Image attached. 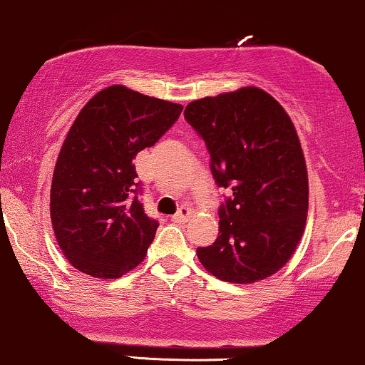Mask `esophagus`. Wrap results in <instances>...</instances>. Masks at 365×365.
<instances>
[{"mask_svg": "<svg viewBox=\"0 0 365 365\" xmlns=\"http://www.w3.org/2000/svg\"><path fill=\"white\" fill-rule=\"evenodd\" d=\"M190 217H191V210L187 207H181V208H179V212L175 213V215H173L170 220L181 224V222H187V218H190Z\"/></svg>", "mask_w": 365, "mask_h": 365, "instance_id": "obj_1", "label": "esophagus"}]
</instances>
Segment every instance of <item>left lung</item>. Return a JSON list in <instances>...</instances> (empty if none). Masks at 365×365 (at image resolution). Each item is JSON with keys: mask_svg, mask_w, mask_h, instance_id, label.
<instances>
[{"mask_svg": "<svg viewBox=\"0 0 365 365\" xmlns=\"http://www.w3.org/2000/svg\"><path fill=\"white\" fill-rule=\"evenodd\" d=\"M184 118L207 143L217 186L232 191L218 208L217 241L198 247V259L230 284L272 277L294 255L309 207L292 119L258 87L192 101Z\"/></svg>", "mask_w": 365, "mask_h": 365, "instance_id": "obj_1", "label": "left lung"}]
</instances>
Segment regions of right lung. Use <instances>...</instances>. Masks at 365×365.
Wrapping results in <instances>:
<instances>
[{"label": "right lung", "mask_w": 365, "mask_h": 365, "mask_svg": "<svg viewBox=\"0 0 365 365\" xmlns=\"http://www.w3.org/2000/svg\"><path fill=\"white\" fill-rule=\"evenodd\" d=\"M181 110V104L113 85L76 115L51 184L56 241L76 269L113 280L143 261L158 222L138 200L133 158L153 147Z\"/></svg>", "instance_id": "obj_1"}]
</instances>
